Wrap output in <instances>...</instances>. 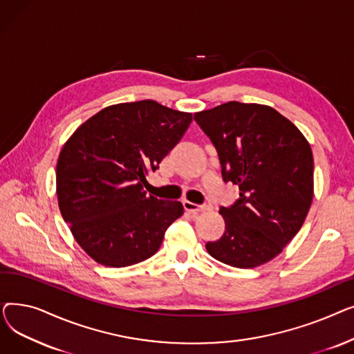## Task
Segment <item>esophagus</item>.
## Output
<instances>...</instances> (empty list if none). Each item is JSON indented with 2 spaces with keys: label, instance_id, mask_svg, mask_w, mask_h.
Instances as JSON below:
<instances>
[{
  "label": "esophagus",
  "instance_id": "34e87169",
  "mask_svg": "<svg viewBox=\"0 0 354 354\" xmlns=\"http://www.w3.org/2000/svg\"><path fill=\"white\" fill-rule=\"evenodd\" d=\"M183 208H185V211L192 212V214L203 212V211H207V209H208V207H207V205H196V203L189 202V201H183Z\"/></svg>",
  "mask_w": 354,
  "mask_h": 354
}]
</instances>
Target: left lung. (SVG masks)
Segmentation results:
<instances>
[{"instance_id": "obj_1", "label": "left lung", "mask_w": 354, "mask_h": 354, "mask_svg": "<svg viewBox=\"0 0 354 354\" xmlns=\"http://www.w3.org/2000/svg\"><path fill=\"white\" fill-rule=\"evenodd\" d=\"M214 143L222 178L239 188L222 207L225 231L208 243L218 261L236 268L263 266L280 254L303 227L314 195L308 140L275 109L228 102L194 115Z\"/></svg>"}]
</instances>
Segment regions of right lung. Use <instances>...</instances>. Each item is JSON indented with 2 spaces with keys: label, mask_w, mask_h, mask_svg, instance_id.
I'll return each mask as SVG.
<instances>
[{
  "label": "right lung",
  "mask_w": 354,
  "mask_h": 354,
  "mask_svg": "<svg viewBox=\"0 0 354 354\" xmlns=\"http://www.w3.org/2000/svg\"><path fill=\"white\" fill-rule=\"evenodd\" d=\"M192 113L155 100L111 104L63 145L55 194L76 243L96 263L129 267L151 258L183 214L178 201L146 195L149 172L180 140Z\"/></svg>",
  "instance_id": "1"
}]
</instances>
